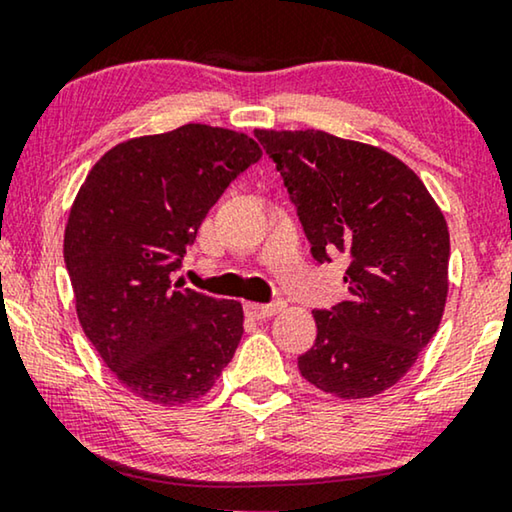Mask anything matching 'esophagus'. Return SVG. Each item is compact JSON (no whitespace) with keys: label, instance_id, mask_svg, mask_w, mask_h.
<instances>
[{"label":"esophagus","instance_id":"esophagus-1","mask_svg":"<svg viewBox=\"0 0 512 512\" xmlns=\"http://www.w3.org/2000/svg\"><path fill=\"white\" fill-rule=\"evenodd\" d=\"M282 310H284V300H272V303H247V312L254 319L275 317V314Z\"/></svg>","mask_w":512,"mask_h":512}]
</instances>
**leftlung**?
Segmentation results:
<instances>
[{
    "label": "left lung",
    "mask_w": 512,
    "mask_h": 512,
    "mask_svg": "<svg viewBox=\"0 0 512 512\" xmlns=\"http://www.w3.org/2000/svg\"><path fill=\"white\" fill-rule=\"evenodd\" d=\"M296 205L312 256H347L349 298L314 310L300 375L340 398L394 387L436 335L447 300L450 233L408 165L324 130H256Z\"/></svg>",
    "instance_id": "obj_1"
}]
</instances>
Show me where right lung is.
I'll list each match as a JSON object with an SVG mask.
<instances>
[{
	"label": "right lung",
	"instance_id": "right-lung-1",
	"mask_svg": "<svg viewBox=\"0 0 512 512\" xmlns=\"http://www.w3.org/2000/svg\"><path fill=\"white\" fill-rule=\"evenodd\" d=\"M261 160L254 139L188 123L104 153L76 195L65 263L83 333L151 403L205 396L244 333L242 305L172 282L223 191Z\"/></svg>",
	"mask_w": 512,
	"mask_h": 512
}]
</instances>
